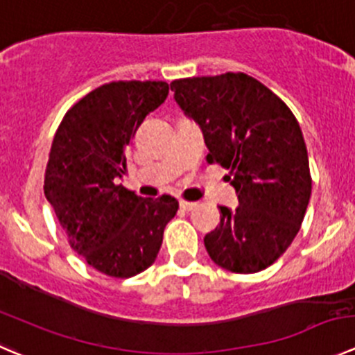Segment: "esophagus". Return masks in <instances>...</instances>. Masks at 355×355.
I'll use <instances>...</instances> for the list:
<instances>
[{"label":"esophagus","instance_id":"obj_1","mask_svg":"<svg viewBox=\"0 0 355 355\" xmlns=\"http://www.w3.org/2000/svg\"><path fill=\"white\" fill-rule=\"evenodd\" d=\"M179 207H181L182 210H193L196 207V203L195 202H186V200H181V202H179Z\"/></svg>","mask_w":355,"mask_h":355}]
</instances>
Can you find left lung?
<instances>
[{"label":"left lung","instance_id":"8db88e82","mask_svg":"<svg viewBox=\"0 0 355 355\" xmlns=\"http://www.w3.org/2000/svg\"><path fill=\"white\" fill-rule=\"evenodd\" d=\"M174 100L200 125L207 162L230 171L234 210L219 207L220 223L205 234L210 259L250 275L278 261L311 198L312 179L302 129L285 101L243 72L171 83Z\"/></svg>","mask_w":355,"mask_h":355}]
</instances>
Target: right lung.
<instances>
[{
	"label": "right lung",
	"mask_w": 355,
	"mask_h": 355,
	"mask_svg": "<svg viewBox=\"0 0 355 355\" xmlns=\"http://www.w3.org/2000/svg\"><path fill=\"white\" fill-rule=\"evenodd\" d=\"M167 94L164 80L103 84L67 112L51 143L46 200L70 247L112 278H131L155 262L179 209L174 196L143 198L117 184L136 131Z\"/></svg>",
	"instance_id": "obj_1"
}]
</instances>
